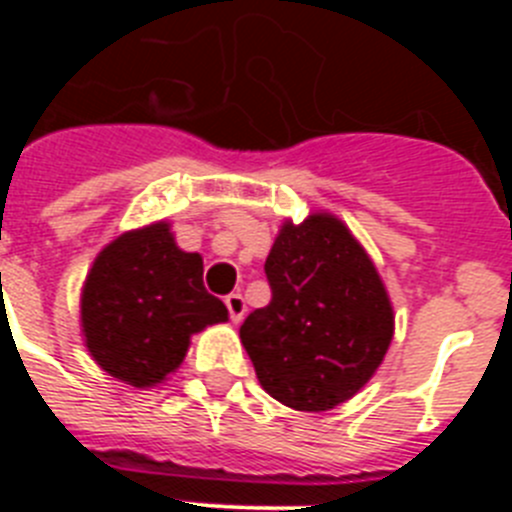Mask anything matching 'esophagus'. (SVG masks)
<instances>
[{"mask_svg": "<svg viewBox=\"0 0 512 512\" xmlns=\"http://www.w3.org/2000/svg\"><path fill=\"white\" fill-rule=\"evenodd\" d=\"M225 305H228L230 320H233V323H241L243 315H246V300H243V295L233 292V295L225 297Z\"/></svg>", "mask_w": 512, "mask_h": 512, "instance_id": "1", "label": "esophagus"}]
</instances>
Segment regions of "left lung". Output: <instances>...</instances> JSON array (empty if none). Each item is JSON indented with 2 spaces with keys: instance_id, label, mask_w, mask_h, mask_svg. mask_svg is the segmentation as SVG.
I'll return each instance as SVG.
<instances>
[{
  "instance_id": "obj_1",
  "label": "left lung",
  "mask_w": 512,
  "mask_h": 512,
  "mask_svg": "<svg viewBox=\"0 0 512 512\" xmlns=\"http://www.w3.org/2000/svg\"><path fill=\"white\" fill-rule=\"evenodd\" d=\"M271 302L241 325L261 387L292 410L351 400L387 356L395 310L366 248L341 217L284 220L266 256Z\"/></svg>"
}]
</instances>
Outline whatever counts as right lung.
<instances>
[{"label":"right lung","mask_w":512,"mask_h":512,"mask_svg":"<svg viewBox=\"0 0 512 512\" xmlns=\"http://www.w3.org/2000/svg\"><path fill=\"white\" fill-rule=\"evenodd\" d=\"M202 271L200 253L176 246L166 220L107 243L79 300L81 336L94 364L135 390L164 384L182 366L194 333L228 320Z\"/></svg>","instance_id":"right-lung-1"}]
</instances>
